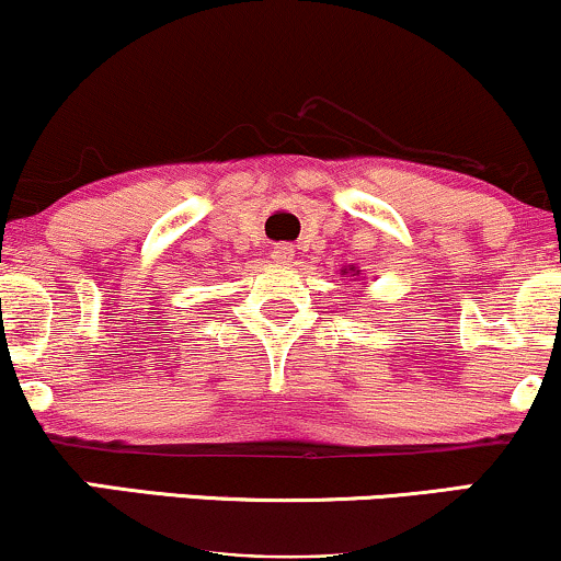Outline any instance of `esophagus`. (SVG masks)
Listing matches in <instances>:
<instances>
[{"label":"esophagus","instance_id":"esophagus-1","mask_svg":"<svg viewBox=\"0 0 561 561\" xmlns=\"http://www.w3.org/2000/svg\"><path fill=\"white\" fill-rule=\"evenodd\" d=\"M272 255L279 263H289V261H293V255H295V248L289 242H279V244H274Z\"/></svg>","mask_w":561,"mask_h":561}]
</instances>
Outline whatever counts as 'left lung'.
<instances>
[{"mask_svg":"<svg viewBox=\"0 0 561 561\" xmlns=\"http://www.w3.org/2000/svg\"><path fill=\"white\" fill-rule=\"evenodd\" d=\"M347 272H353V268H347ZM347 272H345V274H347ZM351 276H356V274H351Z\"/></svg>","mask_w":561,"mask_h":561,"instance_id":"1","label":"left lung"}]
</instances>
